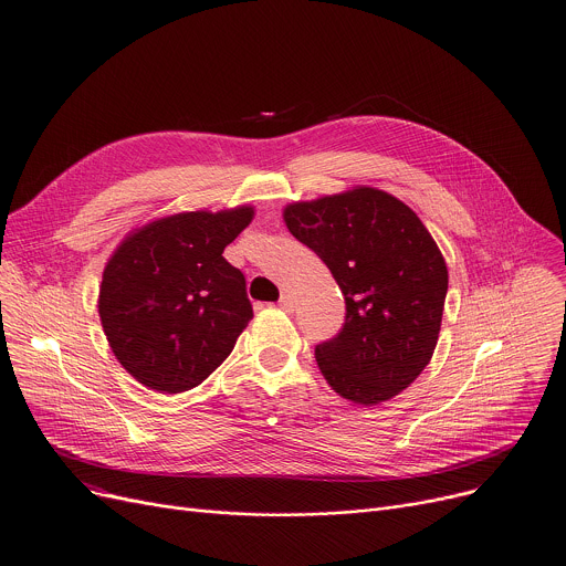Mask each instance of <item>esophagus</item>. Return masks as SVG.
Segmentation results:
<instances>
[{
    "mask_svg": "<svg viewBox=\"0 0 566 566\" xmlns=\"http://www.w3.org/2000/svg\"><path fill=\"white\" fill-rule=\"evenodd\" d=\"M293 304H295L293 295H291V293H282V297H280V306H282L284 311H293Z\"/></svg>",
    "mask_w": 566,
    "mask_h": 566,
    "instance_id": "1",
    "label": "esophagus"
}]
</instances>
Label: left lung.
I'll list each match as a JSON object with an SVG mask.
<instances>
[{
  "mask_svg": "<svg viewBox=\"0 0 566 566\" xmlns=\"http://www.w3.org/2000/svg\"><path fill=\"white\" fill-rule=\"evenodd\" d=\"M284 222L346 302L342 331L315 346L326 382L355 405L391 400L438 344L449 271L436 240L405 202L370 186L289 205Z\"/></svg>",
  "mask_w": 566,
  "mask_h": 566,
  "instance_id": "8db88e82",
  "label": "left lung"
}]
</instances>
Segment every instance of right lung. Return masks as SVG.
I'll return each mask as SVG.
<instances>
[{
    "instance_id": "right-lung-1",
    "label": "right lung",
    "mask_w": 566,
    "mask_h": 566,
    "mask_svg": "<svg viewBox=\"0 0 566 566\" xmlns=\"http://www.w3.org/2000/svg\"><path fill=\"white\" fill-rule=\"evenodd\" d=\"M251 220L253 207L168 216L133 231L111 255L99 319L139 385L181 394L231 355L253 306L242 271L222 253Z\"/></svg>"
}]
</instances>
